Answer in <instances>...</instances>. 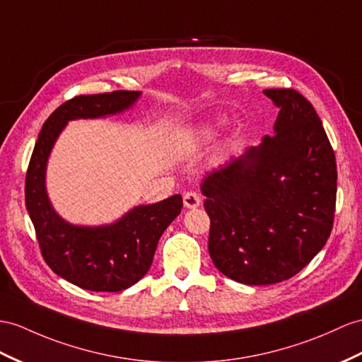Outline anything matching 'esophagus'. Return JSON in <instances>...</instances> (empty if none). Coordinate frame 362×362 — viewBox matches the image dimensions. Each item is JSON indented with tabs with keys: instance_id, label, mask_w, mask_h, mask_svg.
I'll return each instance as SVG.
<instances>
[{
	"instance_id": "34e87169",
	"label": "esophagus",
	"mask_w": 362,
	"mask_h": 362,
	"mask_svg": "<svg viewBox=\"0 0 362 362\" xmlns=\"http://www.w3.org/2000/svg\"><path fill=\"white\" fill-rule=\"evenodd\" d=\"M201 204V197L197 192H187L184 195V206L187 209H197Z\"/></svg>"
}]
</instances>
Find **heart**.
I'll list each match as a JSON object with an SVG mask.
<instances>
[{"mask_svg":"<svg viewBox=\"0 0 362 362\" xmlns=\"http://www.w3.org/2000/svg\"><path fill=\"white\" fill-rule=\"evenodd\" d=\"M210 132H211L210 127H199L198 132H197V135H198V136H206V135L210 134Z\"/></svg>","mask_w":362,"mask_h":362,"instance_id":"obj_1","label":"heart"}]
</instances>
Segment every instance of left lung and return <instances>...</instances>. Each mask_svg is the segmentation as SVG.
I'll return each mask as SVG.
<instances>
[{
    "mask_svg": "<svg viewBox=\"0 0 362 362\" xmlns=\"http://www.w3.org/2000/svg\"><path fill=\"white\" fill-rule=\"evenodd\" d=\"M264 95L279 109L275 134L201 182L210 258L247 286L301 272L327 243L337 204V161L313 105L293 89Z\"/></svg>",
    "mask_w": 362,
    "mask_h": 362,
    "instance_id": "obj_1",
    "label": "left lung"
}]
</instances>
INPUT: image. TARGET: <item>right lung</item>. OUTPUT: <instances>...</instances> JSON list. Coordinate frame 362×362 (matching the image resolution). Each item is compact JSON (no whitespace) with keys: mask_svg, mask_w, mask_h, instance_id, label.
<instances>
[{"mask_svg":"<svg viewBox=\"0 0 362 362\" xmlns=\"http://www.w3.org/2000/svg\"><path fill=\"white\" fill-rule=\"evenodd\" d=\"M139 96L138 90H115L79 95L61 104L42 124L25 175V207L44 261L58 276L92 292H121L146 275L161 235L181 214L182 197L134 207L112 224H69L47 197V160L69 121L121 113Z\"/></svg>","mask_w":362,"mask_h":362,"instance_id":"obj_1","label":"right lung"}]
</instances>
